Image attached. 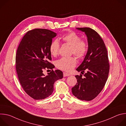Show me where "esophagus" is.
Here are the masks:
<instances>
[{
    "instance_id": "34e87169",
    "label": "esophagus",
    "mask_w": 126,
    "mask_h": 126,
    "mask_svg": "<svg viewBox=\"0 0 126 126\" xmlns=\"http://www.w3.org/2000/svg\"><path fill=\"white\" fill-rule=\"evenodd\" d=\"M70 76V74L66 73V72H63V76L64 77H66V76Z\"/></svg>"
}]
</instances>
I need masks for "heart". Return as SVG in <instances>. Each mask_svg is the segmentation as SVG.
<instances>
[{"instance_id": "1", "label": "heart", "mask_w": 126, "mask_h": 126, "mask_svg": "<svg viewBox=\"0 0 126 126\" xmlns=\"http://www.w3.org/2000/svg\"><path fill=\"white\" fill-rule=\"evenodd\" d=\"M61 39L63 42L71 46L70 53L74 54L79 59L84 58L88 51V44L84 40L81 39L80 36L75 32L72 31L64 35ZM60 49V44L57 40H53L49 46L50 54L53 56L58 55ZM77 60L74 56L70 57H62L56 62L57 68L70 72L73 69L77 64Z\"/></svg>"}]
</instances>
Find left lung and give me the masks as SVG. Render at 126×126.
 Listing matches in <instances>:
<instances>
[{
	"mask_svg": "<svg viewBox=\"0 0 126 126\" xmlns=\"http://www.w3.org/2000/svg\"><path fill=\"white\" fill-rule=\"evenodd\" d=\"M87 35L88 49L82 64L77 70L84 74L76 75L77 83L72 88L74 96L84 101L96 98L103 90L109 73L110 64L107 49L100 35L89 27L77 28Z\"/></svg>",
	"mask_w": 126,
	"mask_h": 126,
	"instance_id": "8db88e82",
	"label": "left lung"
}]
</instances>
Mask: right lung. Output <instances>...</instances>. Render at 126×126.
<instances>
[{"label":"right lung","mask_w":126,"mask_h":126,"mask_svg":"<svg viewBox=\"0 0 126 126\" xmlns=\"http://www.w3.org/2000/svg\"><path fill=\"white\" fill-rule=\"evenodd\" d=\"M57 34L46 29H34L24 36L16 55V70L24 91L35 100H42L51 95L54 84L63 78L59 70L54 71L49 46ZM52 69L45 76L43 71Z\"/></svg>","instance_id":"add662e5"}]
</instances>
